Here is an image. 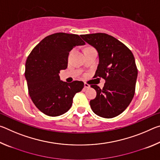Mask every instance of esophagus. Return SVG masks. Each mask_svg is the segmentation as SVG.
<instances>
[{"mask_svg":"<svg viewBox=\"0 0 160 160\" xmlns=\"http://www.w3.org/2000/svg\"><path fill=\"white\" fill-rule=\"evenodd\" d=\"M84 87H85V88H87V89L90 88V86L89 85L88 83H85V84H84Z\"/></svg>","mask_w":160,"mask_h":160,"instance_id":"34e87169","label":"esophagus"}]
</instances>
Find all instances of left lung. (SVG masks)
<instances>
[{"label":"left lung","mask_w":160,"mask_h":160,"mask_svg":"<svg viewBox=\"0 0 160 160\" xmlns=\"http://www.w3.org/2000/svg\"><path fill=\"white\" fill-rule=\"evenodd\" d=\"M98 52L99 64L94 78L105 80L104 88H91L97 96L90 100L92 110L97 116L111 118L121 114L133 98L138 69L131 51L111 35L95 33L80 35Z\"/></svg>","instance_id":"left-lung-1"}]
</instances>
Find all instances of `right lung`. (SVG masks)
<instances>
[{
  "instance_id": "obj_1",
  "label": "right lung",
  "mask_w": 160,
  "mask_h": 160,
  "mask_svg": "<svg viewBox=\"0 0 160 160\" xmlns=\"http://www.w3.org/2000/svg\"><path fill=\"white\" fill-rule=\"evenodd\" d=\"M85 44L79 35L59 32L45 37L29 55L25 72L29 94L44 114L58 116L67 112L75 94L82 90V81L63 82L59 73L67 68L70 51Z\"/></svg>"
}]
</instances>
